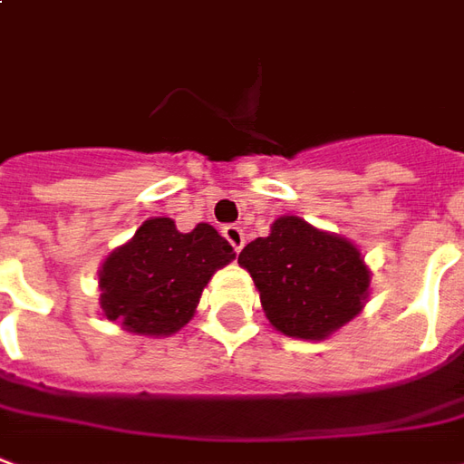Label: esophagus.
Masks as SVG:
<instances>
[{
	"label": "esophagus",
	"instance_id": "esophagus-1",
	"mask_svg": "<svg viewBox=\"0 0 464 464\" xmlns=\"http://www.w3.org/2000/svg\"><path fill=\"white\" fill-rule=\"evenodd\" d=\"M223 236H226V241L233 246V251H241L243 243H246V236H243V231L238 226H226V228H223Z\"/></svg>",
	"mask_w": 464,
	"mask_h": 464
}]
</instances>
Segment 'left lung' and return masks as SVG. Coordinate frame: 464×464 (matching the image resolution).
Wrapping results in <instances>:
<instances>
[{"instance_id": "left-lung-1", "label": "left lung", "mask_w": 464, "mask_h": 464, "mask_svg": "<svg viewBox=\"0 0 464 464\" xmlns=\"http://www.w3.org/2000/svg\"><path fill=\"white\" fill-rule=\"evenodd\" d=\"M238 264L254 278L266 319L294 339H329L369 301L372 271L356 243L299 216L276 218L266 238L243 248Z\"/></svg>"}]
</instances>
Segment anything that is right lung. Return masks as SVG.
<instances>
[{"label": "right lung", "instance_id": "obj_1", "mask_svg": "<svg viewBox=\"0 0 464 464\" xmlns=\"http://www.w3.org/2000/svg\"><path fill=\"white\" fill-rule=\"evenodd\" d=\"M233 258L208 223L180 233L173 218H148L100 266V311L125 332L170 336L193 319L203 288Z\"/></svg>", "mask_w": 464, "mask_h": 464}]
</instances>
